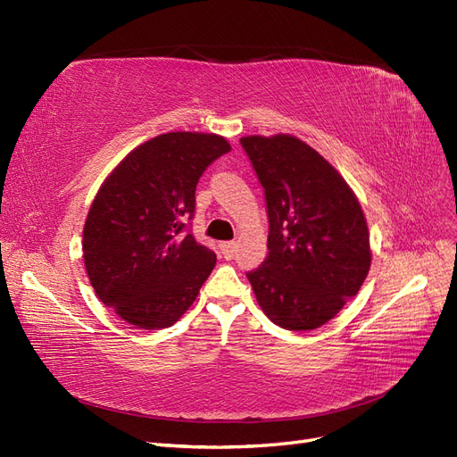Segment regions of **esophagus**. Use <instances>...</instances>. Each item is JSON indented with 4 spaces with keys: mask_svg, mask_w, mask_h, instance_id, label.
<instances>
[{
    "mask_svg": "<svg viewBox=\"0 0 457 457\" xmlns=\"http://www.w3.org/2000/svg\"><path fill=\"white\" fill-rule=\"evenodd\" d=\"M219 247H221V253H223L225 259H232L234 257V251H236V244L234 242H223Z\"/></svg>",
    "mask_w": 457,
    "mask_h": 457,
    "instance_id": "1",
    "label": "esophagus"
}]
</instances>
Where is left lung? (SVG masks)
Here are the masks:
<instances>
[{
    "mask_svg": "<svg viewBox=\"0 0 457 457\" xmlns=\"http://www.w3.org/2000/svg\"><path fill=\"white\" fill-rule=\"evenodd\" d=\"M264 188L269 257L247 272L272 323L312 330L333 320L370 269L369 227L355 193L303 139H240Z\"/></svg>",
    "mask_w": 457,
    "mask_h": 457,
    "instance_id": "obj_1",
    "label": "left lung"
}]
</instances>
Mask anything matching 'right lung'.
Listing matches in <instances>:
<instances>
[{
    "label": "right lung",
    "mask_w": 457,
    "mask_h": 457,
    "mask_svg": "<svg viewBox=\"0 0 457 457\" xmlns=\"http://www.w3.org/2000/svg\"><path fill=\"white\" fill-rule=\"evenodd\" d=\"M228 151L217 134H161L102 183L83 228V259L90 286L120 320L159 330L195 303L217 257L183 234L185 221L204 170Z\"/></svg>",
    "instance_id": "1"
}]
</instances>
